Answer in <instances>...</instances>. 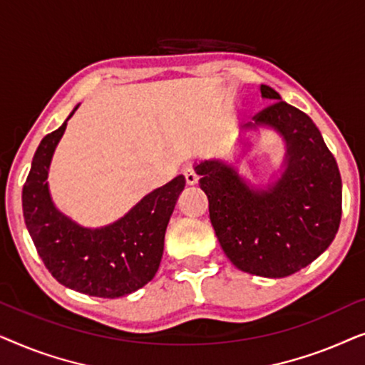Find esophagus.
I'll return each mask as SVG.
<instances>
[{
    "mask_svg": "<svg viewBox=\"0 0 365 365\" xmlns=\"http://www.w3.org/2000/svg\"><path fill=\"white\" fill-rule=\"evenodd\" d=\"M184 179H186L187 186H194V184H197V176L192 169H186V171H184Z\"/></svg>",
    "mask_w": 365,
    "mask_h": 365,
    "instance_id": "34e87169",
    "label": "esophagus"
}]
</instances>
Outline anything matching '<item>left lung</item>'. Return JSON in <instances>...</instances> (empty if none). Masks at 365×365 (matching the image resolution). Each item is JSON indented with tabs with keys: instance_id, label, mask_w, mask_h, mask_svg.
I'll list each match as a JSON object with an SVG mask.
<instances>
[{
	"instance_id": "1",
	"label": "left lung",
	"mask_w": 365,
	"mask_h": 365,
	"mask_svg": "<svg viewBox=\"0 0 365 365\" xmlns=\"http://www.w3.org/2000/svg\"><path fill=\"white\" fill-rule=\"evenodd\" d=\"M261 94L274 103L246 128H269L282 138L281 174L256 187L221 159H204L194 171L229 261L244 272L277 279L301 271L331 246L341 224L342 181L312 119L266 84H261ZM239 143L251 148L247 139Z\"/></svg>"
}]
</instances>
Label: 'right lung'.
Listing matches in <instances>:
<instances>
[{
	"label": "right lung",
	"mask_w": 365,
	"mask_h": 365,
	"mask_svg": "<svg viewBox=\"0 0 365 365\" xmlns=\"http://www.w3.org/2000/svg\"><path fill=\"white\" fill-rule=\"evenodd\" d=\"M68 119L44 136L34 153L23 186L24 222L39 257L59 284L94 297L128 296L156 276L169 217L186 179L181 174L154 189L108 226H79L54 206L46 181Z\"/></svg>",
	"instance_id": "obj_1"
}]
</instances>
